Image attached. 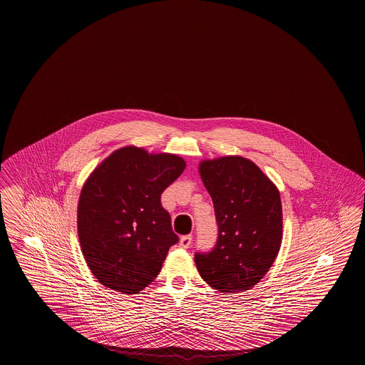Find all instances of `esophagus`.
<instances>
[{"label": "esophagus", "mask_w": 365, "mask_h": 365, "mask_svg": "<svg viewBox=\"0 0 365 365\" xmlns=\"http://www.w3.org/2000/svg\"><path fill=\"white\" fill-rule=\"evenodd\" d=\"M192 243V235H185V236H182L181 239H180V246L182 247V249H188L190 246H191Z\"/></svg>", "instance_id": "1"}]
</instances>
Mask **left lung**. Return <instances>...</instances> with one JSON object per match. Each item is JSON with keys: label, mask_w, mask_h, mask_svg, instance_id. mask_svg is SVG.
Here are the masks:
<instances>
[{"label": "left lung", "mask_w": 365, "mask_h": 365, "mask_svg": "<svg viewBox=\"0 0 365 365\" xmlns=\"http://www.w3.org/2000/svg\"><path fill=\"white\" fill-rule=\"evenodd\" d=\"M199 173L212 199L218 239L209 252L195 254L197 272L220 292L250 289L267 274L280 250V192L243 156L202 160Z\"/></svg>", "instance_id": "left-lung-1"}]
</instances>
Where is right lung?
<instances>
[{"label":"right lung","instance_id":"add662e5","mask_svg":"<svg viewBox=\"0 0 365 365\" xmlns=\"http://www.w3.org/2000/svg\"><path fill=\"white\" fill-rule=\"evenodd\" d=\"M185 169L178 155L123 147L89 175L78 202V237L97 282L137 294L159 274L178 242L160 195Z\"/></svg>","mask_w":365,"mask_h":365}]
</instances>
